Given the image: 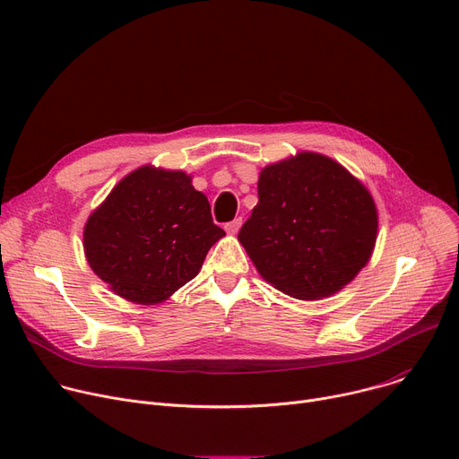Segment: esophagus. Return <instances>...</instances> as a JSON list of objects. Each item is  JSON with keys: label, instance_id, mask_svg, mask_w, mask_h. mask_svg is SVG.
Returning <instances> with one entry per match:
<instances>
[{"label": "esophagus", "instance_id": "obj_1", "mask_svg": "<svg viewBox=\"0 0 459 459\" xmlns=\"http://www.w3.org/2000/svg\"><path fill=\"white\" fill-rule=\"evenodd\" d=\"M239 227H242V217H236V220H232L230 223L225 225V230H227L229 234H236V232L239 230Z\"/></svg>", "mask_w": 459, "mask_h": 459}]
</instances>
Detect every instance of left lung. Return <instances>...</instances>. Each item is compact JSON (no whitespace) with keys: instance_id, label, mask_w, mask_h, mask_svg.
Instances as JSON below:
<instances>
[{"instance_id":"8db88e82","label":"left lung","mask_w":459,"mask_h":459,"mask_svg":"<svg viewBox=\"0 0 459 459\" xmlns=\"http://www.w3.org/2000/svg\"><path fill=\"white\" fill-rule=\"evenodd\" d=\"M376 204L342 165L301 152L262 169L258 203L238 239L281 292L316 299L339 292L368 262Z\"/></svg>"}]
</instances>
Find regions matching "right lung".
<instances>
[{"mask_svg":"<svg viewBox=\"0 0 459 459\" xmlns=\"http://www.w3.org/2000/svg\"><path fill=\"white\" fill-rule=\"evenodd\" d=\"M223 236L206 195L186 173L144 165L91 213L83 247L92 272L115 294L152 305L195 277Z\"/></svg>","mask_w":459,"mask_h":459,"instance_id":"1","label":"right lung"}]
</instances>
